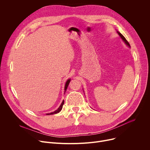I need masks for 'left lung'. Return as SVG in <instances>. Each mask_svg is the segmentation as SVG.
I'll return each mask as SVG.
<instances>
[{
	"instance_id": "1",
	"label": "left lung",
	"mask_w": 150,
	"mask_h": 150,
	"mask_svg": "<svg viewBox=\"0 0 150 150\" xmlns=\"http://www.w3.org/2000/svg\"><path fill=\"white\" fill-rule=\"evenodd\" d=\"M117 33H118V34L120 36V37L122 38V39L125 41V43L128 46H129V47H131V46H130V45H129V42H128L127 40H126V39L125 38V37L121 34V33H120L119 32H118V31H117Z\"/></svg>"
}]
</instances>
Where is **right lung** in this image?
Instances as JSON below:
<instances>
[{"label":"right lung","mask_w":150,"mask_h":150,"mask_svg":"<svg viewBox=\"0 0 150 150\" xmlns=\"http://www.w3.org/2000/svg\"><path fill=\"white\" fill-rule=\"evenodd\" d=\"M70 81H71V79H68V80L67 81V82H66L65 87V91L67 90V88H68V85H69V83ZM63 104H64V101H62V104H60V107H59V108H58L56 111H54V112H53V113H49V114H47V115H53V114H56V113H59V112H60V110H62Z\"/></svg>","instance_id":"right-lung-1"}]
</instances>
